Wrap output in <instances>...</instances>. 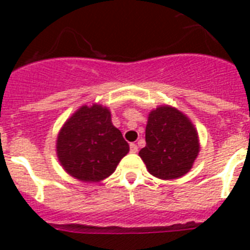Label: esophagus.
<instances>
[{"label":"esophagus","mask_w":250,"mask_h":250,"mask_svg":"<svg viewBox=\"0 0 250 250\" xmlns=\"http://www.w3.org/2000/svg\"><path fill=\"white\" fill-rule=\"evenodd\" d=\"M129 150H131V153H137V150H139V148H137L136 144H129Z\"/></svg>","instance_id":"obj_1"}]
</instances>
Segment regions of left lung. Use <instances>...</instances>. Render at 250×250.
I'll list each match as a JSON object with an SVG mask.
<instances>
[{
  "instance_id": "left-lung-1",
  "label": "left lung",
  "mask_w": 250,
  "mask_h": 250,
  "mask_svg": "<svg viewBox=\"0 0 250 250\" xmlns=\"http://www.w3.org/2000/svg\"><path fill=\"white\" fill-rule=\"evenodd\" d=\"M145 141L146 145L139 156L153 176L164 180L186 175L200 152L197 131L192 122L167 105L150 111Z\"/></svg>"
}]
</instances>
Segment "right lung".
<instances>
[{
    "instance_id": "obj_1",
    "label": "right lung",
    "mask_w": 250,
    "mask_h": 250,
    "mask_svg": "<svg viewBox=\"0 0 250 250\" xmlns=\"http://www.w3.org/2000/svg\"><path fill=\"white\" fill-rule=\"evenodd\" d=\"M129 145L111 123L107 107L82 106L57 137V156L67 174L82 182H101L113 174Z\"/></svg>"
}]
</instances>
